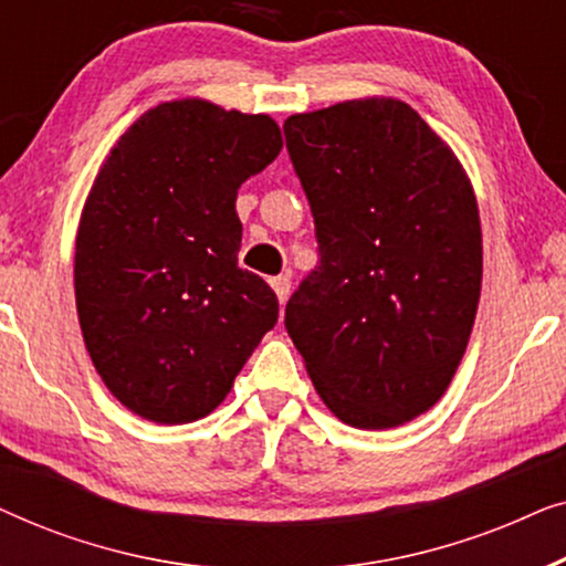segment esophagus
Segmentation results:
<instances>
[{
  "mask_svg": "<svg viewBox=\"0 0 566 566\" xmlns=\"http://www.w3.org/2000/svg\"><path fill=\"white\" fill-rule=\"evenodd\" d=\"M270 285H273L277 301L285 304V298H289V293H291V277L289 275H277V277H273V281H270Z\"/></svg>",
  "mask_w": 566,
  "mask_h": 566,
  "instance_id": "esophagus-1",
  "label": "esophagus"
}]
</instances>
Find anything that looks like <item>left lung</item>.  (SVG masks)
<instances>
[{
    "mask_svg": "<svg viewBox=\"0 0 566 566\" xmlns=\"http://www.w3.org/2000/svg\"><path fill=\"white\" fill-rule=\"evenodd\" d=\"M283 134L319 244L285 329L335 417L397 428L443 397L467 353L482 291L474 190L401 99L291 115Z\"/></svg>",
    "mask_w": 566,
    "mask_h": 566,
    "instance_id": "1",
    "label": "left lung"
}]
</instances>
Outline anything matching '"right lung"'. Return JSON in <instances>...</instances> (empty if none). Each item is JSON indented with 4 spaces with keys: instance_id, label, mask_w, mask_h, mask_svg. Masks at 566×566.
<instances>
[{
    "instance_id": "right-lung-1",
    "label": "right lung",
    "mask_w": 566,
    "mask_h": 566,
    "mask_svg": "<svg viewBox=\"0 0 566 566\" xmlns=\"http://www.w3.org/2000/svg\"><path fill=\"white\" fill-rule=\"evenodd\" d=\"M283 149L270 115L172 99L118 138L84 203L74 293L99 378L144 420L211 415L277 298L237 262V190Z\"/></svg>"
}]
</instances>
